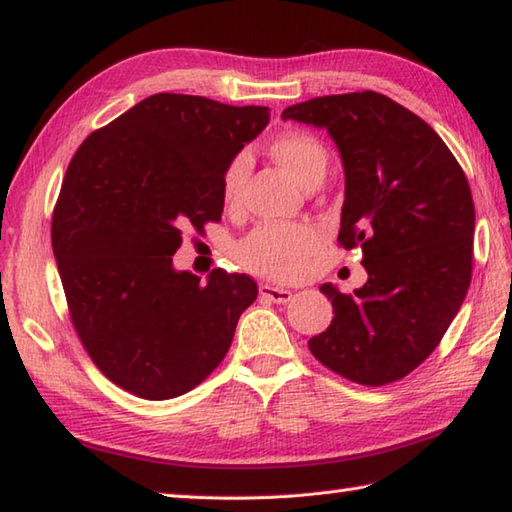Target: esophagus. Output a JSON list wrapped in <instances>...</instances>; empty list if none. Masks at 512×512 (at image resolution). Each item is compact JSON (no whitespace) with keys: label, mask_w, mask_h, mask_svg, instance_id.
I'll list each match as a JSON object with an SVG mask.
<instances>
[{"label":"esophagus","mask_w":512,"mask_h":512,"mask_svg":"<svg viewBox=\"0 0 512 512\" xmlns=\"http://www.w3.org/2000/svg\"><path fill=\"white\" fill-rule=\"evenodd\" d=\"M259 295L262 299H268L273 303H288L292 299V292L286 288H275L270 284H259Z\"/></svg>","instance_id":"obj_1"}]
</instances>
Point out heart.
<instances>
[{"label": "heart", "mask_w": 512, "mask_h": 512, "mask_svg": "<svg viewBox=\"0 0 512 512\" xmlns=\"http://www.w3.org/2000/svg\"><path fill=\"white\" fill-rule=\"evenodd\" d=\"M270 156L299 187L323 182L328 173V149L308 132H286L268 147ZM248 158L244 154L228 162L222 173V200L233 206L246 182ZM321 248V235L310 224H259L239 242L235 257L246 270L277 281L303 275L314 253Z\"/></svg>", "instance_id": "obj_1"}]
</instances>
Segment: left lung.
<instances>
[{"mask_svg": "<svg viewBox=\"0 0 512 512\" xmlns=\"http://www.w3.org/2000/svg\"><path fill=\"white\" fill-rule=\"evenodd\" d=\"M284 121L328 129L345 171L339 244L361 246L367 281L332 284L330 328L308 341L332 372L378 387L413 372L458 314L473 268L471 187L444 140L378 92L319 96Z\"/></svg>", "mask_w": 512, "mask_h": 512, "instance_id": "obj_1", "label": "left lung"}]
</instances>
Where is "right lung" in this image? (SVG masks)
<instances>
[{
  "label": "right lung",
  "instance_id": "obj_1",
  "mask_svg": "<svg viewBox=\"0 0 512 512\" xmlns=\"http://www.w3.org/2000/svg\"><path fill=\"white\" fill-rule=\"evenodd\" d=\"M270 121L268 107L154 94L76 149L52 213V250L74 330L101 372L129 394L167 400L222 363L246 275L206 284L173 268L182 231L224 211L222 173Z\"/></svg>",
  "mask_w": 512,
  "mask_h": 512
}]
</instances>
